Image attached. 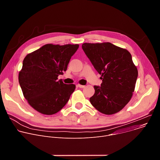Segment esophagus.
I'll return each instance as SVG.
<instances>
[{"label":"esophagus","mask_w":160,"mask_h":160,"mask_svg":"<svg viewBox=\"0 0 160 160\" xmlns=\"http://www.w3.org/2000/svg\"><path fill=\"white\" fill-rule=\"evenodd\" d=\"M77 86L80 88H85V85H80V84H78Z\"/></svg>","instance_id":"esophagus-1"}]
</instances>
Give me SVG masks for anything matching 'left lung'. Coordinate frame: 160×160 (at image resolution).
<instances>
[{"instance_id":"8db88e82","label":"left lung","mask_w":160,"mask_h":160,"mask_svg":"<svg viewBox=\"0 0 160 160\" xmlns=\"http://www.w3.org/2000/svg\"><path fill=\"white\" fill-rule=\"evenodd\" d=\"M82 49L102 81L94 87L90 103L105 115L119 112L131 99L138 76L130 53L110 42L84 43Z\"/></svg>"}]
</instances>
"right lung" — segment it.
Instances as JSON below:
<instances>
[{"label": "right lung", "instance_id": "add662e5", "mask_svg": "<svg viewBox=\"0 0 160 160\" xmlns=\"http://www.w3.org/2000/svg\"><path fill=\"white\" fill-rule=\"evenodd\" d=\"M78 48V44L48 43L25 58L19 83L25 98L34 109L51 115L66 105L76 86L65 84L58 77L66 71Z\"/></svg>", "mask_w": 160, "mask_h": 160}]
</instances>
